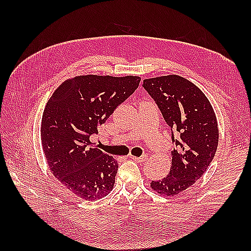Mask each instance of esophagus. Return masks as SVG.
<instances>
[{
  "instance_id": "esophagus-1",
  "label": "esophagus",
  "mask_w": 251,
  "mask_h": 251,
  "mask_svg": "<svg viewBox=\"0 0 251 251\" xmlns=\"http://www.w3.org/2000/svg\"><path fill=\"white\" fill-rule=\"evenodd\" d=\"M132 161H135V162H138V163H142V162H146L147 159H148V155H142V156H140V157H138V156H134V155H130L129 156Z\"/></svg>"
}]
</instances>
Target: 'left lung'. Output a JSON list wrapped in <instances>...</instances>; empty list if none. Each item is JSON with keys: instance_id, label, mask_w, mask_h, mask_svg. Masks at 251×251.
<instances>
[{"instance_id": "left-lung-1", "label": "left lung", "mask_w": 251, "mask_h": 251, "mask_svg": "<svg viewBox=\"0 0 251 251\" xmlns=\"http://www.w3.org/2000/svg\"><path fill=\"white\" fill-rule=\"evenodd\" d=\"M143 87L178 136L172 135L176 148L169 174L150 188L159 195H178L204 175L215 156L219 141L215 111L196 85L176 74L143 79Z\"/></svg>"}]
</instances>
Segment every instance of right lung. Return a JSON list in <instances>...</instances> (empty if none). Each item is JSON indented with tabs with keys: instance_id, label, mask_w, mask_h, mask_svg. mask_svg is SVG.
Here are the masks:
<instances>
[{
	"instance_id": "1",
	"label": "right lung",
	"mask_w": 251,
	"mask_h": 251,
	"mask_svg": "<svg viewBox=\"0 0 251 251\" xmlns=\"http://www.w3.org/2000/svg\"><path fill=\"white\" fill-rule=\"evenodd\" d=\"M139 76L77 75L62 82L47 101L41 140L51 174L86 201H97L113 189L119 164L92 147L90 136L135 92Z\"/></svg>"
}]
</instances>
